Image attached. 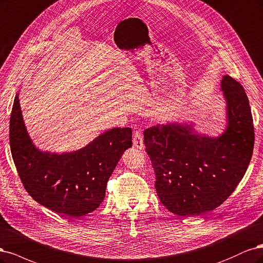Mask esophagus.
Wrapping results in <instances>:
<instances>
[{
	"label": "esophagus",
	"instance_id": "obj_1",
	"mask_svg": "<svg viewBox=\"0 0 263 263\" xmlns=\"http://www.w3.org/2000/svg\"><path fill=\"white\" fill-rule=\"evenodd\" d=\"M133 144L135 147H138L140 149L144 148V144H143V137L142 133L139 130H135L133 133Z\"/></svg>",
	"mask_w": 263,
	"mask_h": 263
}]
</instances>
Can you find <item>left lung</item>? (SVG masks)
<instances>
[{
    "label": "left lung",
    "mask_w": 263,
    "mask_h": 263,
    "mask_svg": "<svg viewBox=\"0 0 263 263\" xmlns=\"http://www.w3.org/2000/svg\"><path fill=\"white\" fill-rule=\"evenodd\" d=\"M228 125L218 138L200 137L188 124L146 129L144 145L155 172L160 202L177 215L214 210L234 192L249 166L255 130L249 100L232 76H223Z\"/></svg>",
    "instance_id": "obj_1"
}]
</instances>
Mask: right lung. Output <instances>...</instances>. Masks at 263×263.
<instances>
[{
    "instance_id": "add662e5",
    "label": "right lung",
    "mask_w": 263,
    "mask_h": 263,
    "mask_svg": "<svg viewBox=\"0 0 263 263\" xmlns=\"http://www.w3.org/2000/svg\"><path fill=\"white\" fill-rule=\"evenodd\" d=\"M10 145L29 196L55 213L79 217L95 211L104 201L108 179L124 151L132 146V130L106 131L73 153H42L28 137L17 94L10 119Z\"/></svg>"
}]
</instances>
